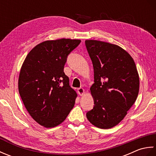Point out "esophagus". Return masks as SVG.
Instances as JSON below:
<instances>
[{
  "instance_id": "34e87169",
  "label": "esophagus",
  "mask_w": 156,
  "mask_h": 156,
  "mask_svg": "<svg viewBox=\"0 0 156 156\" xmlns=\"http://www.w3.org/2000/svg\"><path fill=\"white\" fill-rule=\"evenodd\" d=\"M78 93L80 96H82L84 94V90L82 88H78Z\"/></svg>"
}]
</instances>
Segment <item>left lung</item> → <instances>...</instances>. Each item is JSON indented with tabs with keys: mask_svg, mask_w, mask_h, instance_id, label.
Wrapping results in <instances>:
<instances>
[{
	"mask_svg": "<svg viewBox=\"0 0 156 156\" xmlns=\"http://www.w3.org/2000/svg\"><path fill=\"white\" fill-rule=\"evenodd\" d=\"M94 68L90 87L94 106L87 113L97 127L110 129L120 122L134 104L140 88L135 62L119 46L97 40H86Z\"/></svg>",
	"mask_w": 156,
	"mask_h": 156,
	"instance_id": "obj_1",
	"label": "left lung"
}]
</instances>
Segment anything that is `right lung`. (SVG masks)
I'll use <instances>...</instances> for the list:
<instances>
[{"mask_svg":"<svg viewBox=\"0 0 156 156\" xmlns=\"http://www.w3.org/2000/svg\"><path fill=\"white\" fill-rule=\"evenodd\" d=\"M79 39L45 41L33 48L20 71L19 92L28 112L45 127L64 121L75 104L77 94L64 72L68 55Z\"/></svg>","mask_w":156,"mask_h":156,"instance_id":"1","label":"right lung"}]
</instances>
